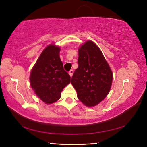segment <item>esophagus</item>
I'll return each instance as SVG.
<instances>
[{"label": "esophagus", "instance_id": "obj_1", "mask_svg": "<svg viewBox=\"0 0 147 147\" xmlns=\"http://www.w3.org/2000/svg\"><path fill=\"white\" fill-rule=\"evenodd\" d=\"M73 73H74L73 70H70V71H69V74L71 77H72V76H73Z\"/></svg>", "mask_w": 147, "mask_h": 147}]
</instances>
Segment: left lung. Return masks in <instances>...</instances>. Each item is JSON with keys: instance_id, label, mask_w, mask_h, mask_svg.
<instances>
[{"instance_id": "obj_1", "label": "left lung", "mask_w": 147, "mask_h": 147, "mask_svg": "<svg viewBox=\"0 0 147 147\" xmlns=\"http://www.w3.org/2000/svg\"><path fill=\"white\" fill-rule=\"evenodd\" d=\"M78 67L71 78L77 96L83 104L93 107L104 100L110 91L112 73L100 49L87 41L78 49Z\"/></svg>"}]
</instances>
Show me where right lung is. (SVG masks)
Returning <instances> with one entry per match:
<instances>
[{"instance_id": "1", "label": "right lung", "mask_w": 147, "mask_h": 147, "mask_svg": "<svg viewBox=\"0 0 147 147\" xmlns=\"http://www.w3.org/2000/svg\"><path fill=\"white\" fill-rule=\"evenodd\" d=\"M60 51V47L54 45L47 47L31 71V86L37 96L46 104L58 100L62 90L71 81L59 57Z\"/></svg>"}]
</instances>
